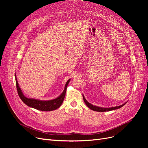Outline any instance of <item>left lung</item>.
I'll use <instances>...</instances> for the list:
<instances>
[{
    "label": "left lung",
    "instance_id": "1",
    "mask_svg": "<svg viewBox=\"0 0 148 148\" xmlns=\"http://www.w3.org/2000/svg\"><path fill=\"white\" fill-rule=\"evenodd\" d=\"M83 100L85 103V104H86V106L90 108V109L94 110V111H96V112H108V111H111V110H116V109H118V108H121L122 106H123L125 105L127 102L123 104H122L121 106H116V107H109V108H104V107H98V106H95L94 105L91 104L90 103H89L88 101L85 99L84 95H83Z\"/></svg>",
    "mask_w": 148,
    "mask_h": 148
}]
</instances>
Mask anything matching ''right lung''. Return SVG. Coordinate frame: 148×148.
<instances>
[{
	"label": "right lung",
	"mask_w": 148,
	"mask_h": 148,
	"mask_svg": "<svg viewBox=\"0 0 148 148\" xmlns=\"http://www.w3.org/2000/svg\"><path fill=\"white\" fill-rule=\"evenodd\" d=\"M15 82H16V86H17L18 94L20 98L22 100V101L30 107L35 108V109L38 110L46 111V112L56 110L62 105L65 97L66 90L68 84L70 80H71V79H69L66 82L64 91L62 92V94L58 97L51 100L42 101V100L36 99L34 98H27L26 96H25L19 86V84L16 77V75L15 74Z\"/></svg>",
	"instance_id": "obj_1"
}]
</instances>
